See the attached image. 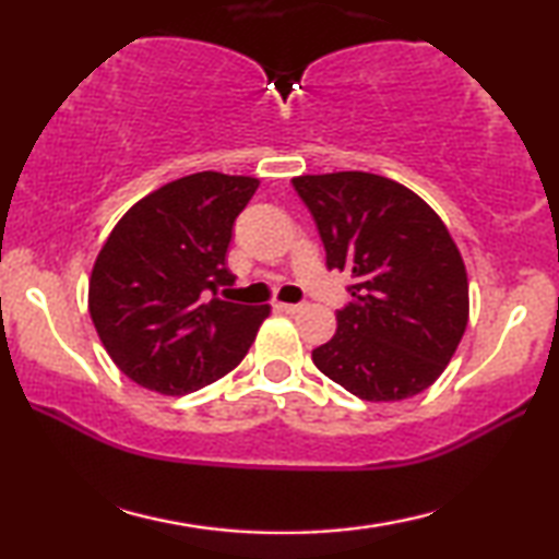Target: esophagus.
I'll use <instances>...</instances> for the list:
<instances>
[{
    "label": "esophagus",
    "instance_id": "esophagus-1",
    "mask_svg": "<svg viewBox=\"0 0 559 559\" xmlns=\"http://www.w3.org/2000/svg\"><path fill=\"white\" fill-rule=\"evenodd\" d=\"M302 306H298V302H276V310H281V313H288V316H293V313H298Z\"/></svg>",
    "mask_w": 559,
    "mask_h": 559
}]
</instances>
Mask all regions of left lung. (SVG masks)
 Masks as SVG:
<instances>
[{
	"label": "left lung",
	"instance_id": "1",
	"mask_svg": "<svg viewBox=\"0 0 559 559\" xmlns=\"http://www.w3.org/2000/svg\"><path fill=\"white\" fill-rule=\"evenodd\" d=\"M313 214L349 306L313 362L365 402H400L439 380L468 325V276L447 224L404 185L372 173L290 179Z\"/></svg>",
	"mask_w": 559,
	"mask_h": 559
}]
</instances>
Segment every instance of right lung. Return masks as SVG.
<instances>
[{"instance_id":"add662e5","label":"right lung","mask_w":559,"mask_h":559,"mask_svg":"<svg viewBox=\"0 0 559 559\" xmlns=\"http://www.w3.org/2000/svg\"><path fill=\"white\" fill-rule=\"evenodd\" d=\"M257 189V177L206 169L150 192L112 226L91 271L88 313L135 384L182 396L249 353L271 306L205 298L234 283L231 226Z\"/></svg>"}]
</instances>
